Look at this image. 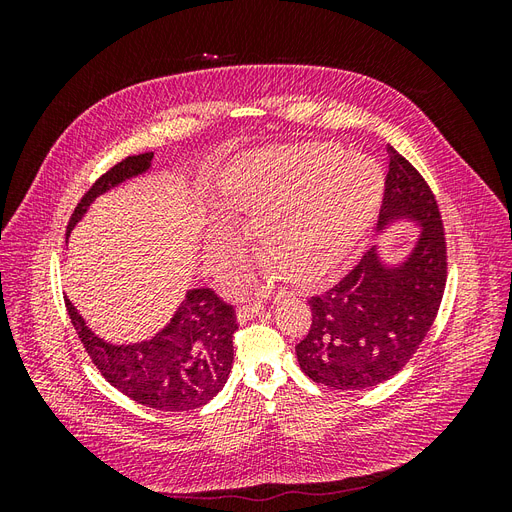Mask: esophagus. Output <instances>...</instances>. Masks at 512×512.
<instances>
[{"label": "esophagus", "mask_w": 512, "mask_h": 512, "mask_svg": "<svg viewBox=\"0 0 512 512\" xmlns=\"http://www.w3.org/2000/svg\"><path fill=\"white\" fill-rule=\"evenodd\" d=\"M262 309H265V305H262V303H245V305L239 307L237 316H239V320H250V318L262 314Z\"/></svg>", "instance_id": "obj_1"}]
</instances>
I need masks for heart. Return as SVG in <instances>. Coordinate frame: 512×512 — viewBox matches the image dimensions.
Wrapping results in <instances>:
<instances>
[{"instance_id":"1","label":"heart","mask_w":512,"mask_h":512,"mask_svg":"<svg viewBox=\"0 0 512 512\" xmlns=\"http://www.w3.org/2000/svg\"><path fill=\"white\" fill-rule=\"evenodd\" d=\"M380 194L374 160L320 143L237 160L222 179L220 209L254 215V241L273 267L288 282L312 284L363 237ZM207 241L213 260L241 250V235L222 220L209 224Z\"/></svg>"}]
</instances>
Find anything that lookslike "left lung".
<instances>
[{"label": "left lung", "mask_w": 512, "mask_h": 512, "mask_svg": "<svg viewBox=\"0 0 512 512\" xmlns=\"http://www.w3.org/2000/svg\"><path fill=\"white\" fill-rule=\"evenodd\" d=\"M391 156L378 228L393 220L421 222V239L401 265H386L376 247L333 288L309 299L312 327L297 344L303 374L339 391H363L391 380L423 344L446 286L444 224L429 183Z\"/></svg>", "instance_id": "left-lung-1"}]
</instances>
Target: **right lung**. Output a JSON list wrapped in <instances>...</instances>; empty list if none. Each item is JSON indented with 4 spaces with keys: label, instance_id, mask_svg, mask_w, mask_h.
I'll return each instance as SVG.
<instances>
[{
    "label": "right lung",
    "instance_id": "1",
    "mask_svg": "<svg viewBox=\"0 0 512 512\" xmlns=\"http://www.w3.org/2000/svg\"><path fill=\"white\" fill-rule=\"evenodd\" d=\"M153 153H138L117 162L91 185L74 207L68 232L76 226L94 198L121 181L145 173ZM68 316L89 359L117 391L147 408L188 412L205 406L222 391L232 367V335L239 329L235 305L213 288H194L166 329L149 342L115 346L89 331L70 299Z\"/></svg>",
    "mask_w": 512,
    "mask_h": 512
}]
</instances>
